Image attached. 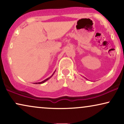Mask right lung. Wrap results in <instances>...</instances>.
<instances>
[{
    "label": "right lung",
    "mask_w": 124,
    "mask_h": 124,
    "mask_svg": "<svg viewBox=\"0 0 124 124\" xmlns=\"http://www.w3.org/2000/svg\"><path fill=\"white\" fill-rule=\"evenodd\" d=\"M55 71H56V70H55V72H54L53 73V74H52V76H50V77L47 78V79H45V80H44V81H42V82H36V83H35V84H43V83H45V82H46V81H47V80H48V79H50V78H51V77H52V76H53V75H54V73H55Z\"/></svg>",
    "instance_id": "1"
}]
</instances>
